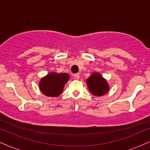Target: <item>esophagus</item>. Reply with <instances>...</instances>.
Returning <instances> with one entry per match:
<instances>
[{
	"label": "esophagus",
	"mask_w": 150,
	"mask_h": 150,
	"mask_svg": "<svg viewBox=\"0 0 150 150\" xmlns=\"http://www.w3.org/2000/svg\"><path fill=\"white\" fill-rule=\"evenodd\" d=\"M74 77L75 79H79V77H80L79 74H74Z\"/></svg>",
	"instance_id": "34e87169"
}]
</instances>
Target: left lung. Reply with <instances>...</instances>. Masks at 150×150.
<instances>
[{"instance_id": "obj_1", "label": "left lung", "mask_w": 150, "mask_h": 150, "mask_svg": "<svg viewBox=\"0 0 150 150\" xmlns=\"http://www.w3.org/2000/svg\"><path fill=\"white\" fill-rule=\"evenodd\" d=\"M88 89L94 96H101L109 91L107 81L99 73H93L86 80Z\"/></svg>"}]
</instances>
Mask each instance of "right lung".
I'll use <instances>...</instances> for the list:
<instances>
[{"instance_id":"right-lung-1","label":"right lung","mask_w":150,"mask_h":150,"mask_svg":"<svg viewBox=\"0 0 150 150\" xmlns=\"http://www.w3.org/2000/svg\"><path fill=\"white\" fill-rule=\"evenodd\" d=\"M69 79V75L67 73L51 72L41 79L39 87L45 96L57 97L63 92L64 86Z\"/></svg>"}]
</instances>
